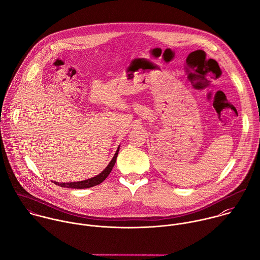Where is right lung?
<instances>
[{
	"label": "right lung",
	"instance_id": "1",
	"mask_svg": "<svg viewBox=\"0 0 260 260\" xmlns=\"http://www.w3.org/2000/svg\"><path fill=\"white\" fill-rule=\"evenodd\" d=\"M118 151H119V147L116 150V153L114 154L112 160L110 161V163L107 165V167L97 176L92 177L90 179L87 180H83V181H77V182H68V183H58L56 181H54L53 183L60 186V187H68V188H77V189H82V188H89V187H93L95 185L100 184L102 181H104L106 179V177L109 175V173L111 172L115 162H116V158L118 155Z\"/></svg>",
	"mask_w": 260,
	"mask_h": 260
}]
</instances>
